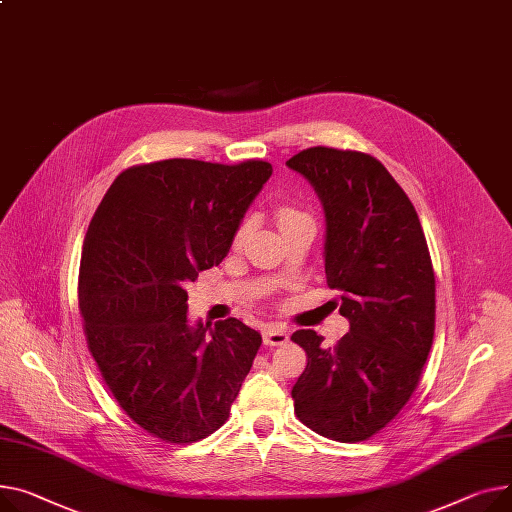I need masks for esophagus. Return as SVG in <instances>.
I'll use <instances>...</instances> for the list:
<instances>
[{
	"instance_id": "34e87169",
	"label": "esophagus",
	"mask_w": 512,
	"mask_h": 512,
	"mask_svg": "<svg viewBox=\"0 0 512 512\" xmlns=\"http://www.w3.org/2000/svg\"><path fill=\"white\" fill-rule=\"evenodd\" d=\"M290 333L282 327H267L263 331V344L265 346H286Z\"/></svg>"
}]
</instances>
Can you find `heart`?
Segmentation results:
<instances>
[{"instance_id":"heart-1","label":"heart","mask_w":512,"mask_h":512,"mask_svg":"<svg viewBox=\"0 0 512 512\" xmlns=\"http://www.w3.org/2000/svg\"><path fill=\"white\" fill-rule=\"evenodd\" d=\"M276 218H278L280 228L286 230V228H290V226H294V224H298V222H302V220H309V214L300 212L298 208L290 206V203H278V206H276ZM247 232H249V222H243L241 226L236 228L234 238H232L234 247H238V245H241V243L245 241Z\"/></svg>"}]
</instances>
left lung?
Segmentation results:
<instances>
[{"label": "left lung", "mask_w": 512, "mask_h": 512, "mask_svg": "<svg viewBox=\"0 0 512 512\" xmlns=\"http://www.w3.org/2000/svg\"><path fill=\"white\" fill-rule=\"evenodd\" d=\"M325 212V276L350 331L333 348L292 333L306 368L292 387L298 420L360 442L385 428L418 387L434 337V269L410 197L370 154L309 148L292 156Z\"/></svg>", "instance_id": "left-lung-1"}]
</instances>
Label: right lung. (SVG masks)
<instances>
[{
  "mask_svg": "<svg viewBox=\"0 0 512 512\" xmlns=\"http://www.w3.org/2000/svg\"><path fill=\"white\" fill-rule=\"evenodd\" d=\"M269 162L170 158L131 166L88 226L78 298L88 348L121 410L166 442H197L230 414L261 335L187 319V286L228 255Z\"/></svg>",
  "mask_w": 512,
  "mask_h": 512,
  "instance_id": "right-lung-1",
  "label": "right lung"
}]
</instances>
